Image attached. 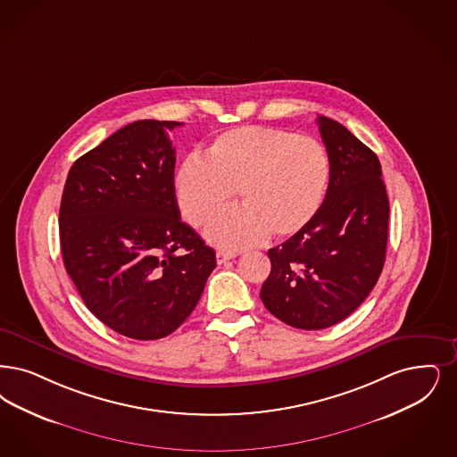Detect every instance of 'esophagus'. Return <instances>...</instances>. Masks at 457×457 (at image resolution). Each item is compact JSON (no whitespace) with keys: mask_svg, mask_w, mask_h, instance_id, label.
I'll return each instance as SVG.
<instances>
[{"mask_svg":"<svg viewBox=\"0 0 457 457\" xmlns=\"http://www.w3.org/2000/svg\"><path fill=\"white\" fill-rule=\"evenodd\" d=\"M235 253H228V252H218L216 253V260H218V263L222 265V263H226V262H229V260H233L235 258Z\"/></svg>","mask_w":457,"mask_h":457,"instance_id":"34e87169","label":"esophagus"}]
</instances>
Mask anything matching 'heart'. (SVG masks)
<instances>
[{
  "instance_id": "b5f03b06",
  "label": "heart",
  "mask_w": 457,
  "mask_h": 457,
  "mask_svg": "<svg viewBox=\"0 0 457 457\" xmlns=\"http://www.w3.org/2000/svg\"><path fill=\"white\" fill-rule=\"evenodd\" d=\"M325 147L311 137L272 128L231 129L190 156L173 188L183 218L202 228L233 201L241 207L212 220L205 237L222 250H241L270 237L299 235L320 212L329 183Z\"/></svg>"
}]
</instances>
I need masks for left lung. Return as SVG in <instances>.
<instances>
[{
  "mask_svg": "<svg viewBox=\"0 0 457 457\" xmlns=\"http://www.w3.org/2000/svg\"><path fill=\"white\" fill-rule=\"evenodd\" d=\"M329 183L316 218L269 250L265 308L286 325L323 329L357 310L383 272L389 201L374 151L347 128L320 115Z\"/></svg>",
  "mask_w": 457,
  "mask_h": 457,
  "instance_id": "1",
  "label": "left lung"
}]
</instances>
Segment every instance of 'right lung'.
Segmentation results:
<instances>
[{"label": "right lung", "mask_w": 457, "mask_h": 457, "mask_svg": "<svg viewBox=\"0 0 457 457\" xmlns=\"http://www.w3.org/2000/svg\"><path fill=\"white\" fill-rule=\"evenodd\" d=\"M136 120L74 162L62 190L59 237L66 272L109 328L158 340L197 306L216 253L180 220L168 130Z\"/></svg>", "instance_id": "1"}]
</instances>
